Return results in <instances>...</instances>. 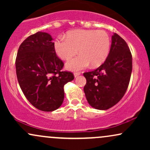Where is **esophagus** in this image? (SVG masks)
Instances as JSON below:
<instances>
[{
  "label": "esophagus",
  "instance_id": "esophagus-1",
  "mask_svg": "<svg viewBox=\"0 0 150 150\" xmlns=\"http://www.w3.org/2000/svg\"><path fill=\"white\" fill-rule=\"evenodd\" d=\"M80 75V72H75V73H74V76H75V77L79 76Z\"/></svg>",
  "mask_w": 150,
  "mask_h": 150
}]
</instances>
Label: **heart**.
Masks as SVG:
<instances>
[{"label": "heart", "instance_id": "b5f03b06", "mask_svg": "<svg viewBox=\"0 0 150 150\" xmlns=\"http://www.w3.org/2000/svg\"><path fill=\"white\" fill-rule=\"evenodd\" d=\"M111 39L104 30H75L67 32L54 42V49L61 59L68 61L77 53L78 56L67 63V69L77 71L98 67L104 63L109 53Z\"/></svg>", "mask_w": 150, "mask_h": 150}]
</instances>
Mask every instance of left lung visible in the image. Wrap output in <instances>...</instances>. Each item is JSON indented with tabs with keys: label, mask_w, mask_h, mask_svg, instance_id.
<instances>
[{
	"label": "left lung",
	"mask_w": 150,
	"mask_h": 150,
	"mask_svg": "<svg viewBox=\"0 0 150 150\" xmlns=\"http://www.w3.org/2000/svg\"><path fill=\"white\" fill-rule=\"evenodd\" d=\"M132 60L127 43L118 34H113L104 63L96 70L83 74L87 80L84 92L91 106L106 110L123 98L131 76Z\"/></svg>",
	"instance_id": "left-lung-1"
}]
</instances>
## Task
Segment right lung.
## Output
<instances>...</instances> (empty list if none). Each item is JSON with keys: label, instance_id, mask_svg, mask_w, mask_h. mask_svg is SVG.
Instances as JSON below:
<instances>
[{"label": "right lung", "instance_id": "add662e5", "mask_svg": "<svg viewBox=\"0 0 150 150\" xmlns=\"http://www.w3.org/2000/svg\"><path fill=\"white\" fill-rule=\"evenodd\" d=\"M63 65L55 51L53 38L46 32L30 35L19 47L15 61L19 85L37 109L53 111L63 104V87L74 79L72 73L62 71Z\"/></svg>", "mask_w": 150, "mask_h": 150}]
</instances>
